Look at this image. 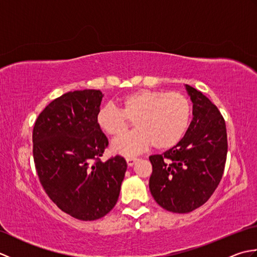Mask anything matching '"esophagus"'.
I'll return each instance as SVG.
<instances>
[{
    "mask_svg": "<svg viewBox=\"0 0 257 257\" xmlns=\"http://www.w3.org/2000/svg\"><path fill=\"white\" fill-rule=\"evenodd\" d=\"M125 161H127L128 167H133L136 163V161H137V158H127Z\"/></svg>",
    "mask_w": 257,
    "mask_h": 257,
    "instance_id": "34e87169",
    "label": "esophagus"
}]
</instances>
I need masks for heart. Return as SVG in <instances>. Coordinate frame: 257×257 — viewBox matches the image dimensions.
Returning <instances> with one entry per match:
<instances>
[{"label": "heart", "instance_id": "obj_1", "mask_svg": "<svg viewBox=\"0 0 257 257\" xmlns=\"http://www.w3.org/2000/svg\"><path fill=\"white\" fill-rule=\"evenodd\" d=\"M114 106H102L96 121L103 133L112 138L123 135L133 121L137 128L133 133L113 141L114 154L132 157L152 145L166 150L182 139L191 117L189 99L180 92L140 89L125 95Z\"/></svg>", "mask_w": 257, "mask_h": 257}]
</instances>
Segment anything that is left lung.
Here are the masks:
<instances>
[{
  "mask_svg": "<svg viewBox=\"0 0 257 257\" xmlns=\"http://www.w3.org/2000/svg\"><path fill=\"white\" fill-rule=\"evenodd\" d=\"M192 121L179 143L150 156L149 189L156 202L173 213H189L210 199L219 185L227 154L225 121L209 98L185 85Z\"/></svg>",
  "mask_w": 257,
  "mask_h": 257,
  "instance_id": "left-lung-1",
  "label": "left lung"
}]
</instances>
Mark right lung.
<instances>
[{
  "label": "right lung",
  "instance_id": "1",
  "mask_svg": "<svg viewBox=\"0 0 257 257\" xmlns=\"http://www.w3.org/2000/svg\"><path fill=\"white\" fill-rule=\"evenodd\" d=\"M102 92L75 90L53 100L33 129V156L45 192L59 209L81 221L105 216L116 205L127 170L122 157L99 158L108 139L96 116Z\"/></svg>",
  "mask_w": 257,
  "mask_h": 257
}]
</instances>
